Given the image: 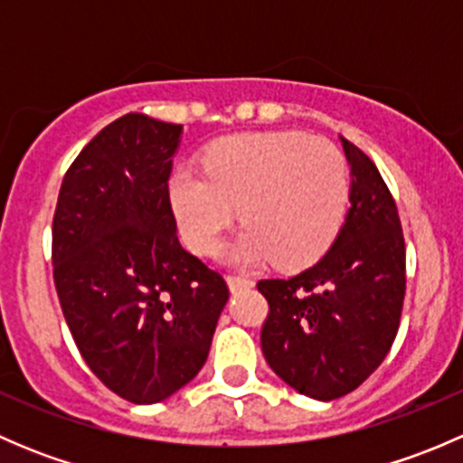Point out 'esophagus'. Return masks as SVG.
I'll list each match as a JSON object with an SVG mask.
<instances>
[{
  "label": "esophagus",
  "instance_id": "34e87169",
  "mask_svg": "<svg viewBox=\"0 0 463 463\" xmlns=\"http://www.w3.org/2000/svg\"><path fill=\"white\" fill-rule=\"evenodd\" d=\"M226 282H228V288H231L232 293L241 291V288H250V287H253V279H249V278H237V275H228Z\"/></svg>",
  "mask_w": 463,
  "mask_h": 463
}]
</instances>
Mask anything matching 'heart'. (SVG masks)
<instances>
[{
    "label": "heart",
    "mask_w": 463,
    "mask_h": 463,
    "mask_svg": "<svg viewBox=\"0 0 463 463\" xmlns=\"http://www.w3.org/2000/svg\"><path fill=\"white\" fill-rule=\"evenodd\" d=\"M205 172L170 176L172 213L194 253H213L241 208L246 231L228 258L282 269L316 261L347 214L352 176L338 147L302 132H253L223 138L205 154Z\"/></svg>",
    "instance_id": "obj_1"
}]
</instances>
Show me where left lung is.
<instances>
[{
  "label": "left lung",
  "mask_w": 463,
  "mask_h": 463,
  "mask_svg": "<svg viewBox=\"0 0 463 463\" xmlns=\"http://www.w3.org/2000/svg\"><path fill=\"white\" fill-rule=\"evenodd\" d=\"M352 167L343 228L311 269L260 279L269 300L261 352L300 394L334 401L356 390L396 338L405 296V241L399 210L367 154L340 137Z\"/></svg>",
  "instance_id": "8db88e82"
}]
</instances>
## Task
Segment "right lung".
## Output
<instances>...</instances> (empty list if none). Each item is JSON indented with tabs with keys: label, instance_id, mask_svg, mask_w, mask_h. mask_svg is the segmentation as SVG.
I'll return each instance as SVG.
<instances>
[{
	"label": "right lung",
	"instance_id": "1",
	"mask_svg": "<svg viewBox=\"0 0 463 463\" xmlns=\"http://www.w3.org/2000/svg\"><path fill=\"white\" fill-rule=\"evenodd\" d=\"M181 125L125 114L64 175L53 279L82 358L111 392L158 403L193 381L228 302L223 278L176 237L167 181Z\"/></svg>",
	"mask_w": 463,
	"mask_h": 463
}]
</instances>
